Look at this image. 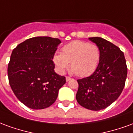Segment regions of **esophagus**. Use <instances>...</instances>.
<instances>
[{
  "instance_id": "1",
  "label": "esophagus",
  "mask_w": 133,
  "mask_h": 133,
  "mask_svg": "<svg viewBox=\"0 0 133 133\" xmlns=\"http://www.w3.org/2000/svg\"><path fill=\"white\" fill-rule=\"evenodd\" d=\"M72 78H70V77H69V76H66V81L68 82V81H70V80H71Z\"/></svg>"
}]
</instances>
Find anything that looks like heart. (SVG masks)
Segmentation results:
<instances>
[{
	"mask_svg": "<svg viewBox=\"0 0 133 133\" xmlns=\"http://www.w3.org/2000/svg\"><path fill=\"white\" fill-rule=\"evenodd\" d=\"M100 51L98 45L82 41H72L63 47L61 54H55L53 61L61 72L70 63V69L75 75L84 78L92 74L98 68Z\"/></svg>",
	"mask_w": 133,
	"mask_h": 133,
	"instance_id": "b5f03b06",
	"label": "heart"
}]
</instances>
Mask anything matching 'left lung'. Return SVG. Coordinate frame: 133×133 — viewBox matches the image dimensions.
I'll use <instances>...</instances> for the list:
<instances>
[{"label":"left lung","mask_w":133,"mask_h":133,"mask_svg":"<svg viewBox=\"0 0 133 133\" xmlns=\"http://www.w3.org/2000/svg\"><path fill=\"white\" fill-rule=\"evenodd\" d=\"M99 48L100 60L92 75L77 80L78 103L85 108L100 110L120 96L125 84L128 68L124 53L115 45L98 37L89 38Z\"/></svg>","instance_id":"left-lung-1"}]
</instances>
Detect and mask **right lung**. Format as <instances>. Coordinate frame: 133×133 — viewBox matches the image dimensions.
I'll use <instances>...</instances> for the list:
<instances>
[{
    "label": "right lung",
    "instance_id": "add662e5",
    "mask_svg": "<svg viewBox=\"0 0 133 133\" xmlns=\"http://www.w3.org/2000/svg\"><path fill=\"white\" fill-rule=\"evenodd\" d=\"M61 43L58 38L35 37L13 49L8 66L9 84L17 98L30 108L52 105L66 82L65 77L54 71L52 61Z\"/></svg>",
    "mask_w": 133,
    "mask_h": 133
}]
</instances>
